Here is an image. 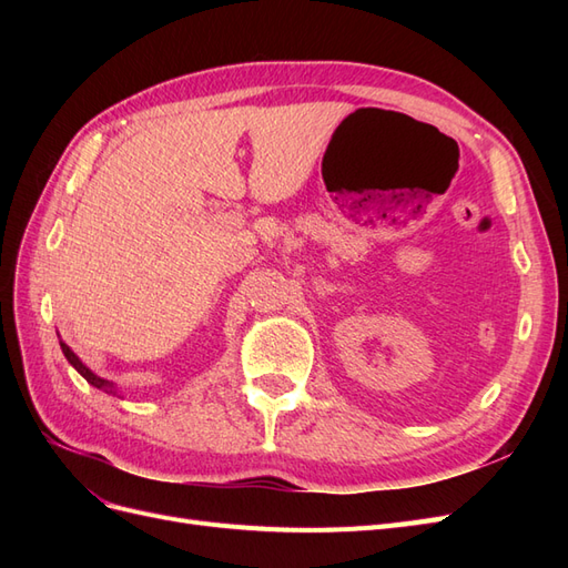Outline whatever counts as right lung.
<instances>
[{
	"mask_svg": "<svg viewBox=\"0 0 568 568\" xmlns=\"http://www.w3.org/2000/svg\"><path fill=\"white\" fill-rule=\"evenodd\" d=\"M61 343V351H63V355H65V359L68 363H71L78 372H80V376H84V379H88V384H92L94 388H99V390H104V393H111V395H118V386L113 384V382H109V379H101V376H97L88 365L82 363V359L65 346L63 341H59Z\"/></svg>",
	"mask_w": 568,
	"mask_h": 568,
	"instance_id": "obj_1",
	"label": "right lung"
}]
</instances>
